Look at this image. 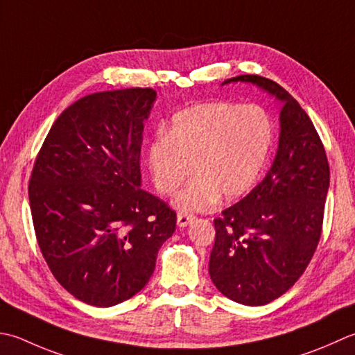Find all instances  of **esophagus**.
I'll use <instances>...</instances> for the list:
<instances>
[{
    "label": "esophagus",
    "mask_w": 355,
    "mask_h": 355,
    "mask_svg": "<svg viewBox=\"0 0 355 355\" xmlns=\"http://www.w3.org/2000/svg\"><path fill=\"white\" fill-rule=\"evenodd\" d=\"M193 218H196V217H193V215H191V214H178L177 215V225L180 227H186L187 225L192 223Z\"/></svg>",
    "instance_id": "esophagus-1"
}]
</instances>
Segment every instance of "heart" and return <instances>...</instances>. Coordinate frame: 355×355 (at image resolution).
<instances>
[{
	"instance_id": "1",
	"label": "heart",
	"mask_w": 355,
	"mask_h": 355,
	"mask_svg": "<svg viewBox=\"0 0 355 355\" xmlns=\"http://www.w3.org/2000/svg\"><path fill=\"white\" fill-rule=\"evenodd\" d=\"M272 121L259 104L209 101L193 104L171 118L164 134L148 148V168L163 196L189 183L173 198L180 212L206 211L237 200L259 180L272 144Z\"/></svg>"
}]
</instances>
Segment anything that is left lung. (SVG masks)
Returning <instances> with one entry per match:
<instances>
[{
	"label": "left lung",
	"mask_w": 355,
	"mask_h": 355,
	"mask_svg": "<svg viewBox=\"0 0 355 355\" xmlns=\"http://www.w3.org/2000/svg\"><path fill=\"white\" fill-rule=\"evenodd\" d=\"M283 103L279 149L263 182L214 220L209 274L221 294L246 306L283 295L308 268L322 235L329 164L308 114L275 81L240 75Z\"/></svg>",
	"instance_id": "obj_1"
}]
</instances>
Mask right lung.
Returning a JSON list of instances; mask_svg holds the SVG:
<instances>
[{"mask_svg":"<svg viewBox=\"0 0 355 355\" xmlns=\"http://www.w3.org/2000/svg\"><path fill=\"white\" fill-rule=\"evenodd\" d=\"M150 87L83 96L57 118L29 182L32 220L49 269L75 298L109 308L154 274L177 215L141 189Z\"/></svg>","mask_w":355,"mask_h":355,"instance_id":"add662e5","label":"right lung"}]
</instances>
